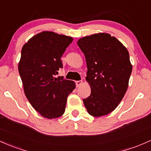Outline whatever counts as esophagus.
<instances>
[{
	"mask_svg": "<svg viewBox=\"0 0 151 151\" xmlns=\"http://www.w3.org/2000/svg\"><path fill=\"white\" fill-rule=\"evenodd\" d=\"M83 83V81H76V87H79L81 86V84Z\"/></svg>",
	"mask_w": 151,
	"mask_h": 151,
	"instance_id": "esophagus-1",
	"label": "esophagus"
}]
</instances>
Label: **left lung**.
Here are the masks:
<instances>
[{
  "label": "left lung",
  "mask_w": 151,
  "mask_h": 151,
  "mask_svg": "<svg viewBox=\"0 0 151 151\" xmlns=\"http://www.w3.org/2000/svg\"><path fill=\"white\" fill-rule=\"evenodd\" d=\"M78 45L87 65L91 94L83 104L89 114L101 116L116 109L125 94L132 73L127 50L114 37L95 34L80 39Z\"/></svg>",
  "instance_id": "1"
}]
</instances>
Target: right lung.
Returning a JSON list of instances; mask_svg holds the SVG:
<instances>
[{"label": "right lung", "mask_w": 151, "mask_h": 151, "mask_svg": "<svg viewBox=\"0 0 151 151\" xmlns=\"http://www.w3.org/2000/svg\"><path fill=\"white\" fill-rule=\"evenodd\" d=\"M73 40L70 37L42 32L22 47L19 72L24 93L34 109L47 119L64 114L68 96L76 88L72 81L55 77L63 67L61 57Z\"/></svg>", "instance_id": "obj_1"}]
</instances>
